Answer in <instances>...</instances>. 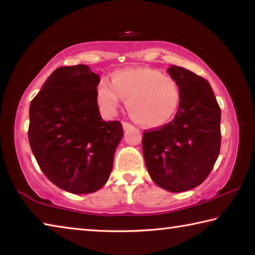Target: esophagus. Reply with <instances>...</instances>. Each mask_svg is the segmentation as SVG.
<instances>
[{
	"label": "esophagus",
	"mask_w": 255,
	"mask_h": 255,
	"mask_svg": "<svg viewBox=\"0 0 255 255\" xmlns=\"http://www.w3.org/2000/svg\"><path fill=\"white\" fill-rule=\"evenodd\" d=\"M131 127H132L131 124L126 123V122H123V128L124 129H129V128H131Z\"/></svg>",
	"instance_id": "esophagus-1"
}]
</instances>
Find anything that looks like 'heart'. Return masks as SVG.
<instances>
[{"instance_id":"obj_1","label":"heart","mask_w":255,"mask_h":255,"mask_svg":"<svg viewBox=\"0 0 255 255\" xmlns=\"http://www.w3.org/2000/svg\"><path fill=\"white\" fill-rule=\"evenodd\" d=\"M126 101L130 117L145 127L166 124L178 110L180 86L173 77L148 67L127 68L111 74V85L101 81L97 88V101L107 116H115Z\"/></svg>"}]
</instances>
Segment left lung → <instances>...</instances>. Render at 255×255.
Wrapping results in <instances>:
<instances>
[{"label": "left lung", "instance_id": "obj_1", "mask_svg": "<svg viewBox=\"0 0 255 255\" xmlns=\"http://www.w3.org/2000/svg\"><path fill=\"white\" fill-rule=\"evenodd\" d=\"M178 82L181 99L174 118L144 131L143 154L150 178L170 192L201 184L221 150V108L209 82L183 67L167 68Z\"/></svg>", "mask_w": 255, "mask_h": 255}]
</instances>
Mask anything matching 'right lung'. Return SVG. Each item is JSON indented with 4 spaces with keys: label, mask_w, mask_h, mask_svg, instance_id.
<instances>
[{
    "label": "right lung",
    "mask_w": 255,
    "mask_h": 255,
    "mask_svg": "<svg viewBox=\"0 0 255 255\" xmlns=\"http://www.w3.org/2000/svg\"><path fill=\"white\" fill-rule=\"evenodd\" d=\"M100 76L86 65L55 70L30 103L28 138L44 174L75 195L107 183L122 124L103 122L97 101Z\"/></svg>",
    "instance_id": "right-lung-1"
}]
</instances>
